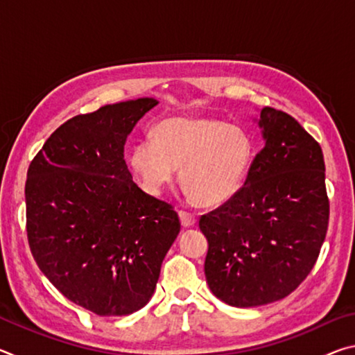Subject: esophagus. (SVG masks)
<instances>
[{
    "label": "esophagus",
    "mask_w": 355,
    "mask_h": 355,
    "mask_svg": "<svg viewBox=\"0 0 355 355\" xmlns=\"http://www.w3.org/2000/svg\"><path fill=\"white\" fill-rule=\"evenodd\" d=\"M180 216V222H182V225L184 228H189L196 224V216L192 213H188V211H180L178 213Z\"/></svg>",
    "instance_id": "34e87169"
}]
</instances>
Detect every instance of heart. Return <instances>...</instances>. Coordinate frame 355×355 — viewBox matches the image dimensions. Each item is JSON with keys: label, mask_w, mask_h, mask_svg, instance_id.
Listing matches in <instances>:
<instances>
[{"label": "heart", "mask_w": 355, "mask_h": 355, "mask_svg": "<svg viewBox=\"0 0 355 355\" xmlns=\"http://www.w3.org/2000/svg\"><path fill=\"white\" fill-rule=\"evenodd\" d=\"M152 136L136 142L130 155L142 188L159 194L182 167L180 180L202 207H219L236 197L255 158L248 131L213 117H167L155 125Z\"/></svg>", "instance_id": "b5f03b06"}]
</instances>
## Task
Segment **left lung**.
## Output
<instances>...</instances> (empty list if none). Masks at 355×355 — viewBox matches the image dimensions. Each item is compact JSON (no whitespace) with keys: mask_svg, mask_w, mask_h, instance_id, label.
Here are the masks:
<instances>
[{"mask_svg":"<svg viewBox=\"0 0 355 355\" xmlns=\"http://www.w3.org/2000/svg\"><path fill=\"white\" fill-rule=\"evenodd\" d=\"M264 147L243 189L203 214L209 290L232 307L275 302L313 269L327 233L329 199L322 150L296 119L263 107Z\"/></svg>","mask_w":355,"mask_h":355,"instance_id":"left-lung-1","label":"left lung"}]
</instances>
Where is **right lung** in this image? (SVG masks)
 <instances>
[{"label":"right lung","instance_id":"obj_1","mask_svg":"<svg viewBox=\"0 0 355 355\" xmlns=\"http://www.w3.org/2000/svg\"><path fill=\"white\" fill-rule=\"evenodd\" d=\"M158 105L137 98L62 123L28 169L26 232L46 279L100 316H125L153 296L180 233L172 205L133 182L128 135Z\"/></svg>","mask_w":355,"mask_h":355}]
</instances>
